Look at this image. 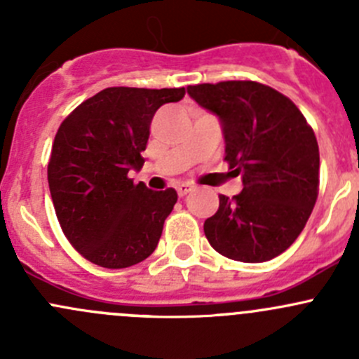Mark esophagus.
Listing matches in <instances>:
<instances>
[{
	"instance_id": "esophagus-1",
	"label": "esophagus",
	"mask_w": 359,
	"mask_h": 359,
	"mask_svg": "<svg viewBox=\"0 0 359 359\" xmlns=\"http://www.w3.org/2000/svg\"><path fill=\"white\" fill-rule=\"evenodd\" d=\"M191 189H193V187H191L189 184H179V186H177V193H179V196H186Z\"/></svg>"
}]
</instances>
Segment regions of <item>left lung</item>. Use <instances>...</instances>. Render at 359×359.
<instances>
[{"mask_svg": "<svg viewBox=\"0 0 359 359\" xmlns=\"http://www.w3.org/2000/svg\"><path fill=\"white\" fill-rule=\"evenodd\" d=\"M198 106L220 119L226 161L243 180L233 198L205 220L213 250L240 262H266L299 238L320 186V149L313 128L283 93L255 81L187 86Z\"/></svg>", "mask_w": 359, "mask_h": 359, "instance_id": "left-lung-1", "label": "left lung"}]
</instances>
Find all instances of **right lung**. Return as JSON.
I'll list each match as a JSON object with an SVG mask.
<instances>
[{
  "instance_id": "add662e5",
  "label": "right lung",
  "mask_w": 359,
  "mask_h": 359,
  "mask_svg": "<svg viewBox=\"0 0 359 359\" xmlns=\"http://www.w3.org/2000/svg\"><path fill=\"white\" fill-rule=\"evenodd\" d=\"M184 93L112 86L79 104L59 126L50 194L64 234L90 262L123 269L156 250L177 193L133 184L128 172L142 168L154 112Z\"/></svg>"
}]
</instances>
